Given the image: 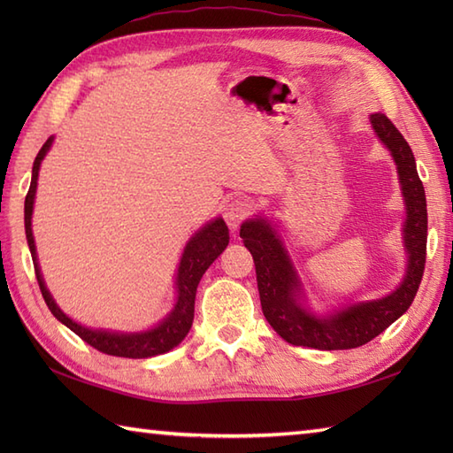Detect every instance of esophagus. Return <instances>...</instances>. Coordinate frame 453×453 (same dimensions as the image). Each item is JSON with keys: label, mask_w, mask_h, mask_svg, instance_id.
<instances>
[{"label": "esophagus", "mask_w": 453, "mask_h": 453, "mask_svg": "<svg viewBox=\"0 0 453 453\" xmlns=\"http://www.w3.org/2000/svg\"><path fill=\"white\" fill-rule=\"evenodd\" d=\"M249 214H251V202L243 196L232 198L224 208V218L227 221V226L232 227L234 232L239 226H242L243 219L249 218Z\"/></svg>", "instance_id": "esophagus-1"}]
</instances>
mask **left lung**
I'll return each instance as SVG.
<instances>
[{
	"mask_svg": "<svg viewBox=\"0 0 453 453\" xmlns=\"http://www.w3.org/2000/svg\"><path fill=\"white\" fill-rule=\"evenodd\" d=\"M370 124L395 161L407 210V219L403 224L407 271L395 290L380 300L346 303L331 313L319 315L305 305L302 280L273 221L265 216L247 219L239 232L253 255L266 321L290 344L317 350H346L370 342L409 310L420 286L428 234L425 187L418 179L412 150L395 124L383 112L370 114Z\"/></svg>",
	"mask_w": 453,
	"mask_h": 453,
	"instance_id": "left-lung-1",
	"label": "left lung"
}]
</instances>
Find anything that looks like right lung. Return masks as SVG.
<instances>
[{
	"mask_svg": "<svg viewBox=\"0 0 453 453\" xmlns=\"http://www.w3.org/2000/svg\"><path fill=\"white\" fill-rule=\"evenodd\" d=\"M52 142H54V136L48 138L44 142V146L41 148V151H38V156L33 163L31 187H28L27 198H25L27 243H28V249H31L35 274H36L38 286H41V292L48 310H50L56 319L64 323L67 329H72L75 334L81 336L85 342L91 344L93 349H97L99 352H104V354L122 356V358H151V356L165 354L173 350L182 339H185L192 326V319H195L196 288L202 274L208 271V266L216 261L229 243V229L226 226V221L221 218L211 219L188 239L177 268V278H175L177 302L173 305V310L163 317L156 326L140 333H120V331L85 326L78 321H73L72 317H67L60 307H58L52 294L48 292V288L44 284L41 266H38V258H36V245L33 237L31 218H33L35 196H36L38 171H41V163L46 157L48 150L52 148Z\"/></svg>",
	"mask_w": 453,
	"mask_h": 453,
	"instance_id": "right-lung-1",
	"label": "right lung"
}]
</instances>
